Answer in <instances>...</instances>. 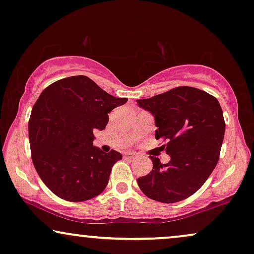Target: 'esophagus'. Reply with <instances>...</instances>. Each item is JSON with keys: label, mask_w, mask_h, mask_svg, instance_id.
<instances>
[{"label": "esophagus", "mask_w": 254, "mask_h": 254, "mask_svg": "<svg viewBox=\"0 0 254 254\" xmlns=\"http://www.w3.org/2000/svg\"><path fill=\"white\" fill-rule=\"evenodd\" d=\"M126 157H127V159H130V160L136 159V154H135V153H127Z\"/></svg>", "instance_id": "1"}]
</instances>
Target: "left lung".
Here are the masks:
<instances>
[{
    "label": "left lung",
    "instance_id": "1",
    "mask_svg": "<svg viewBox=\"0 0 254 254\" xmlns=\"http://www.w3.org/2000/svg\"><path fill=\"white\" fill-rule=\"evenodd\" d=\"M137 106L153 114L156 140L170 161L162 164L155 156L153 170L137 179L141 191L162 203H176L195 193L205 183L219 160L225 123L218 100L195 87L181 86Z\"/></svg>",
    "mask_w": 254,
    "mask_h": 254
}]
</instances>
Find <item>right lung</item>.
<instances>
[{"label":"right lung","mask_w":254,"mask_h":254,"mask_svg":"<svg viewBox=\"0 0 254 254\" xmlns=\"http://www.w3.org/2000/svg\"><path fill=\"white\" fill-rule=\"evenodd\" d=\"M127 98L108 94L86 75L55 81L42 92L29 120V142L35 169L55 195L84 202L104 191L119 151L93 146L108 113Z\"/></svg>","instance_id":"add662e5"}]
</instances>
